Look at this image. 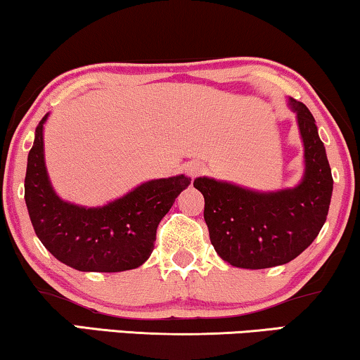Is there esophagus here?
<instances>
[{
    "label": "esophagus",
    "mask_w": 360,
    "mask_h": 360,
    "mask_svg": "<svg viewBox=\"0 0 360 360\" xmlns=\"http://www.w3.org/2000/svg\"><path fill=\"white\" fill-rule=\"evenodd\" d=\"M205 172V165L202 162H190L186 163V174H188L191 179H197L198 175H202Z\"/></svg>",
    "instance_id": "esophagus-1"
}]
</instances>
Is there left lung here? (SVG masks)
I'll list each match as a JSON object with an SVG mask.
<instances>
[{"instance_id":"obj_1","label":"left lung","mask_w":360,"mask_h":360,"mask_svg":"<svg viewBox=\"0 0 360 360\" xmlns=\"http://www.w3.org/2000/svg\"><path fill=\"white\" fill-rule=\"evenodd\" d=\"M304 143V175L294 188L255 191L198 176L205 221L214 251L236 268L263 269L300 256L323 228L333 197V175L309 109L289 97Z\"/></svg>"}]
</instances>
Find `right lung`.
<instances>
[{"mask_svg": "<svg viewBox=\"0 0 360 360\" xmlns=\"http://www.w3.org/2000/svg\"><path fill=\"white\" fill-rule=\"evenodd\" d=\"M37 124L25 179L32 228L46 250L77 271L119 273L135 269L153 251L158 223L190 185L185 175L150 180L104 207H79L60 200L44 163L43 129Z\"/></svg>", "mask_w": 360, "mask_h": 360, "instance_id": "add662e5", "label": "right lung"}]
</instances>
